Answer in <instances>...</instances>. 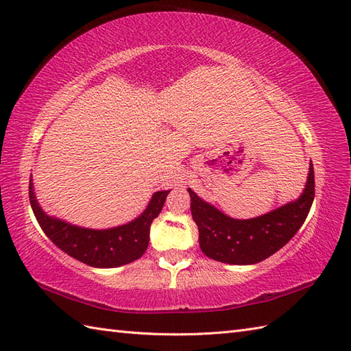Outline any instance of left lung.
Returning a JSON list of instances; mask_svg holds the SVG:
<instances>
[{"instance_id": "8db88e82", "label": "left lung", "mask_w": 351, "mask_h": 351, "mask_svg": "<svg viewBox=\"0 0 351 351\" xmlns=\"http://www.w3.org/2000/svg\"><path fill=\"white\" fill-rule=\"evenodd\" d=\"M189 193L191 215L205 255L226 264H256L282 249L306 220L315 197L314 166L311 162L306 189L295 202L250 220L230 219L204 202L191 189Z\"/></svg>"}]
</instances>
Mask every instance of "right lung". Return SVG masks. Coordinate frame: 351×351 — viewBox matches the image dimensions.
<instances>
[{"label": "right lung", "instance_id": "1", "mask_svg": "<svg viewBox=\"0 0 351 351\" xmlns=\"http://www.w3.org/2000/svg\"><path fill=\"white\" fill-rule=\"evenodd\" d=\"M167 195L169 191H156L146 211L128 225L95 230L72 226L45 214L34 197L33 184L29 182V204L43 232L69 256L98 268L130 264L143 255L149 244V228L161 213Z\"/></svg>", "mask_w": 351, "mask_h": 351}]
</instances>
